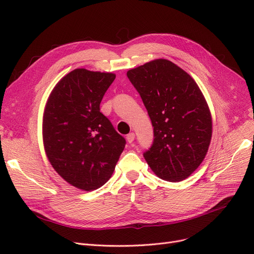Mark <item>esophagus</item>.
<instances>
[{
  "mask_svg": "<svg viewBox=\"0 0 254 254\" xmlns=\"http://www.w3.org/2000/svg\"><path fill=\"white\" fill-rule=\"evenodd\" d=\"M127 142L129 144L134 142V140H135V134H134V132H129V134L127 136Z\"/></svg>",
  "mask_w": 254,
  "mask_h": 254,
  "instance_id": "34e87169",
  "label": "esophagus"
}]
</instances>
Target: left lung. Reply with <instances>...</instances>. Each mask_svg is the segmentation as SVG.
I'll use <instances>...</instances> for the list:
<instances>
[{
  "label": "left lung",
  "mask_w": 254,
  "mask_h": 254,
  "mask_svg": "<svg viewBox=\"0 0 254 254\" xmlns=\"http://www.w3.org/2000/svg\"><path fill=\"white\" fill-rule=\"evenodd\" d=\"M127 75L153 127V143L144 158L159 178L184 180L204 161L212 137L211 113L201 89L190 75L163 59Z\"/></svg>",
  "instance_id": "left-lung-1"
}]
</instances>
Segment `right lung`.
Wrapping results in <instances>:
<instances>
[{"instance_id": "obj_1", "label": "right lung", "mask_w": 254, "mask_h": 254, "mask_svg": "<svg viewBox=\"0 0 254 254\" xmlns=\"http://www.w3.org/2000/svg\"><path fill=\"white\" fill-rule=\"evenodd\" d=\"M115 74L76 69L51 91L43 116L46 155L59 175L90 191L110 179L126 139L100 111Z\"/></svg>"}]
</instances>
